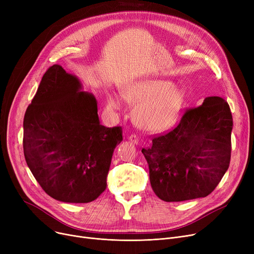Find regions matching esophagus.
I'll return each instance as SVG.
<instances>
[{
	"mask_svg": "<svg viewBox=\"0 0 254 254\" xmlns=\"http://www.w3.org/2000/svg\"><path fill=\"white\" fill-rule=\"evenodd\" d=\"M128 140H129L131 143H134V144H138V143H139V137H138L136 134L129 135Z\"/></svg>",
	"mask_w": 254,
	"mask_h": 254,
	"instance_id": "34e87169",
	"label": "esophagus"
}]
</instances>
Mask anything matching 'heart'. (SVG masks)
Masks as SVG:
<instances>
[{
    "instance_id": "b5f03b06",
    "label": "heart",
    "mask_w": 254,
    "mask_h": 254,
    "mask_svg": "<svg viewBox=\"0 0 254 254\" xmlns=\"http://www.w3.org/2000/svg\"><path fill=\"white\" fill-rule=\"evenodd\" d=\"M124 98L130 104H138L134 110V122L148 131H163L177 122L183 107L185 92L167 80H141L127 85L123 90ZM108 106L118 108L119 102L109 95Z\"/></svg>"
}]
</instances>
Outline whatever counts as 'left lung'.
<instances>
[{"mask_svg": "<svg viewBox=\"0 0 254 254\" xmlns=\"http://www.w3.org/2000/svg\"><path fill=\"white\" fill-rule=\"evenodd\" d=\"M233 116L228 102L209 97L186 109L179 124L143 148L154 193L165 202L205 197L231 161Z\"/></svg>", "mask_w": 254, "mask_h": 254, "instance_id": "1", "label": "left lung"}]
</instances>
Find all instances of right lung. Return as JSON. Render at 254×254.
<instances>
[{
  "instance_id": "add662e5",
  "label": "right lung",
  "mask_w": 254,
  "mask_h": 254,
  "mask_svg": "<svg viewBox=\"0 0 254 254\" xmlns=\"http://www.w3.org/2000/svg\"><path fill=\"white\" fill-rule=\"evenodd\" d=\"M79 80L53 64L42 77L23 119V153L32 174L51 197L89 203L106 190L122 127L100 124L97 100Z\"/></svg>"
}]
</instances>
